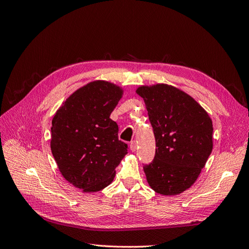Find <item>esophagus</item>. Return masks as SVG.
Here are the masks:
<instances>
[{"mask_svg": "<svg viewBox=\"0 0 249 249\" xmlns=\"http://www.w3.org/2000/svg\"><path fill=\"white\" fill-rule=\"evenodd\" d=\"M130 149L132 150V152H135V150L137 149V143H136V141H132L130 143Z\"/></svg>", "mask_w": 249, "mask_h": 249, "instance_id": "34e87169", "label": "esophagus"}]
</instances>
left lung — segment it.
Masks as SVG:
<instances>
[{
  "mask_svg": "<svg viewBox=\"0 0 249 249\" xmlns=\"http://www.w3.org/2000/svg\"><path fill=\"white\" fill-rule=\"evenodd\" d=\"M136 93L145 103L156 138L155 159L143 166L147 183L157 193L178 195L195 183L212 153V119L175 86L142 85Z\"/></svg>",
  "mask_w": 249,
  "mask_h": 249,
  "instance_id": "left-lung-1",
  "label": "left lung"
}]
</instances>
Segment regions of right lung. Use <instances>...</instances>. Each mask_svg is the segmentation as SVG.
Segmentation results:
<instances>
[{"instance_id":"add662e5","label":"right lung","mask_w":249,"mask_h":249,"mask_svg":"<svg viewBox=\"0 0 249 249\" xmlns=\"http://www.w3.org/2000/svg\"><path fill=\"white\" fill-rule=\"evenodd\" d=\"M124 90L96 80L67 97L52 120L51 150L63 178L83 192L109 186L115 168L127 154L118 140V125L110 118Z\"/></svg>"}]
</instances>
